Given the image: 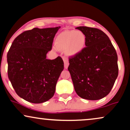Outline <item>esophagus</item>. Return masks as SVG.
<instances>
[{
  "label": "esophagus",
  "instance_id": "1",
  "mask_svg": "<svg viewBox=\"0 0 130 130\" xmlns=\"http://www.w3.org/2000/svg\"><path fill=\"white\" fill-rule=\"evenodd\" d=\"M63 61H64V68L66 69H67V67H68V66H69V65L68 60H67V58H63Z\"/></svg>",
  "mask_w": 130,
  "mask_h": 130
}]
</instances>
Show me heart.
<instances>
[{
  "instance_id": "obj_1",
  "label": "heart",
  "mask_w": 130,
  "mask_h": 130,
  "mask_svg": "<svg viewBox=\"0 0 130 130\" xmlns=\"http://www.w3.org/2000/svg\"><path fill=\"white\" fill-rule=\"evenodd\" d=\"M86 42V36L82 31L65 30L56 37V44L53 46V49L54 51L64 50L66 56L73 57L84 50Z\"/></svg>"
}]
</instances>
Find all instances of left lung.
<instances>
[{"label": "left lung", "instance_id": "8db88e82", "mask_svg": "<svg viewBox=\"0 0 130 130\" xmlns=\"http://www.w3.org/2000/svg\"><path fill=\"white\" fill-rule=\"evenodd\" d=\"M87 38L82 52L69 58L74 90L83 99L99 100L111 91L118 75L117 52L106 34L97 28L78 26Z\"/></svg>", "mask_w": 130, "mask_h": 130}]
</instances>
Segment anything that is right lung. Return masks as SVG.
I'll return each mask as SVG.
<instances>
[{"mask_svg": "<svg viewBox=\"0 0 130 130\" xmlns=\"http://www.w3.org/2000/svg\"><path fill=\"white\" fill-rule=\"evenodd\" d=\"M60 26L35 28L13 40L7 54L8 74L17 95L28 102L41 104L54 95L64 69L62 58H47Z\"/></svg>", "mask_w": 130, "mask_h": 130, "instance_id": "add662e5", "label": "right lung"}]
</instances>
